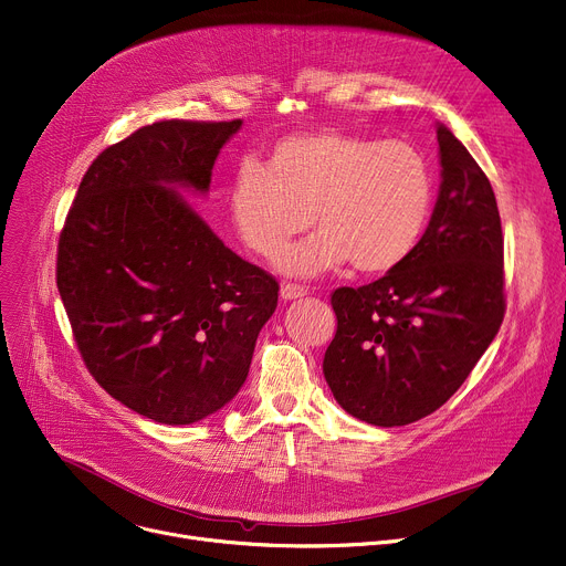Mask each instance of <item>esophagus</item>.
I'll return each mask as SVG.
<instances>
[{"mask_svg": "<svg viewBox=\"0 0 566 566\" xmlns=\"http://www.w3.org/2000/svg\"><path fill=\"white\" fill-rule=\"evenodd\" d=\"M304 295H306V291L297 284H282V289H280V297L284 302H291V300H297V297H304Z\"/></svg>", "mask_w": 566, "mask_h": 566, "instance_id": "obj_1", "label": "esophagus"}]
</instances>
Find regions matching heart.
I'll return each instance as SVG.
<instances>
[{
	"instance_id": "heart-1",
	"label": "heart",
	"mask_w": 566,
	"mask_h": 566,
	"mask_svg": "<svg viewBox=\"0 0 566 566\" xmlns=\"http://www.w3.org/2000/svg\"><path fill=\"white\" fill-rule=\"evenodd\" d=\"M431 200V171L418 148L318 130L284 137L262 165L243 163L228 210L243 245L262 260L312 219L318 234L277 256L280 273L304 280L349 262L361 275L399 269L427 230Z\"/></svg>"
}]
</instances>
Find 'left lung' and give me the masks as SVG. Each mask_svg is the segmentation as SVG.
Segmentation results:
<instances>
[{"label": "left lung", "mask_w": 566, "mask_h": 566, "mask_svg": "<svg viewBox=\"0 0 566 566\" xmlns=\"http://www.w3.org/2000/svg\"><path fill=\"white\" fill-rule=\"evenodd\" d=\"M440 193L416 252L366 286L332 293L336 336L323 361L356 420L403 427L438 410L470 377L503 314V234L492 185L438 124Z\"/></svg>", "instance_id": "8db88e82"}]
</instances>
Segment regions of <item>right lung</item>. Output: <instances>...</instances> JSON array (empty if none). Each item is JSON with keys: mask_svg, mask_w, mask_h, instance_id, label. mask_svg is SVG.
Wrapping results in <instances>:
<instances>
[{"mask_svg": "<svg viewBox=\"0 0 566 566\" xmlns=\"http://www.w3.org/2000/svg\"><path fill=\"white\" fill-rule=\"evenodd\" d=\"M239 128L241 119H167L108 146L59 239L56 284L90 375L160 424L198 422L239 392L277 306L275 277L241 260L178 193H208Z\"/></svg>", "mask_w": 566, "mask_h": 566, "instance_id": "right-lung-1", "label": "right lung"}]
</instances>
